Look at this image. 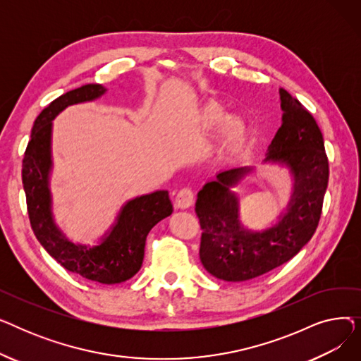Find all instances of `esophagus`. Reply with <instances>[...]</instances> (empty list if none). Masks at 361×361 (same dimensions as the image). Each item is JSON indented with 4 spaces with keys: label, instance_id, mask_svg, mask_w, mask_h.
<instances>
[{
    "label": "esophagus",
    "instance_id": "esophagus-1",
    "mask_svg": "<svg viewBox=\"0 0 361 361\" xmlns=\"http://www.w3.org/2000/svg\"><path fill=\"white\" fill-rule=\"evenodd\" d=\"M193 200H195V195L190 188H181L176 197V206L178 209H188V207L193 204Z\"/></svg>",
    "mask_w": 361,
    "mask_h": 361
}]
</instances>
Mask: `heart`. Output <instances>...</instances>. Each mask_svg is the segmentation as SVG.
<instances>
[{"label": "heart", "mask_w": 361, "mask_h": 361, "mask_svg": "<svg viewBox=\"0 0 361 361\" xmlns=\"http://www.w3.org/2000/svg\"><path fill=\"white\" fill-rule=\"evenodd\" d=\"M195 127L203 137H211L218 130L222 145L228 149L240 146L249 135L245 121L237 116H226L225 109L218 102H207L200 108Z\"/></svg>", "instance_id": "b5f03b06"}]
</instances>
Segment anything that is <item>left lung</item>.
<instances>
[{
	"instance_id": "left-lung-1",
	"label": "left lung",
	"mask_w": 361,
	"mask_h": 361,
	"mask_svg": "<svg viewBox=\"0 0 361 361\" xmlns=\"http://www.w3.org/2000/svg\"><path fill=\"white\" fill-rule=\"evenodd\" d=\"M279 99L282 124L263 161L287 168L293 180L290 202L278 221L260 231L241 222L240 199L233 188L253 173L252 166L221 171L197 193L200 262L222 281H249L281 267L317 228L329 178L324 136L312 114L286 89H279Z\"/></svg>"
}]
</instances>
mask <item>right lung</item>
<instances>
[{"instance_id":"1","label":"right lung","mask_w":361,"mask_h":361,"mask_svg":"<svg viewBox=\"0 0 361 361\" xmlns=\"http://www.w3.org/2000/svg\"><path fill=\"white\" fill-rule=\"evenodd\" d=\"M106 92L90 83L52 101L36 118L23 158V188L32 230L42 247L67 271L101 283H120L142 268L149 231L173 214L166 190L127 200L98 244L74 243L55 224L52 214V120L70 105L90 102Z\"/></svg>"}]
</instances>
